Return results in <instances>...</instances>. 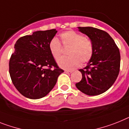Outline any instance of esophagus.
<instances>
[{
	"instance_id": "esophagus-1",
	"label": "esophagus",
	"mask_w": 129,
	"mask_h": 129,
	"mask_svg": "<svg viewBox=\"0 0 129 129\" xmlns=\"http://www.w3.org/2000/svg\"><path fill=\"white\" fill-rule=\"evenodd\" d=\"M65 73H67V74H70V73H72V71H68V70H66V71H65Z\"/></svg>"
}]
</instances>
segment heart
Masks as SVG:
<instances>
[{
	"mask_svg": "<svg viewBox=\"0 0 129 129\" xmlns=\"http://www.w3.org/2000/svg\"><path fill=\"white\" fill-rule=\"evenodd\" d=\"M63 46H70L68 51V57H62L58 60L60 68L67 70H73L79 66L80 62L86 63L91 59L93 54V44L87 37L73 30L63 32L59 35ZM49 49L52 56L58 59L62 53L61 44L54 38L49 43Z\"/></svg>",
	"mask_w": 129,
	"mask_h": 129,
	"instance_id": "1",
	"label": "heart"
}]
</instances>
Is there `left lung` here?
<instances>
[{
  "mask_svg": "<svg viewBox=\"0 0 129 129\" xmlns=\"http://www.w3.org/2000/svg\"><path fill=\"white\" fill-rule=\"evenodd\" d=\"M93 44V54L88 65L80 71L82 79L75 86L88 96L105 92L117 79L120 69L119 50L110 35L92 27H78Z\"/></svg>",
  "mask_w": 129,
  "mask_h": 129,
  "instance_id": "1",
  "label": "left lung"
}]
</instances>
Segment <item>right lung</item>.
<instances>
[{
  "mask_svg": "<svg viewBox=\"0 0 129 129\" xmlns=\"http://www.w3.org/2000/svg\"><path fill=\"white\" fill-rule=\"evenodd\" d=\"M56 33V29L37 31L16 41L10 59L9 73L16 89L26 98L39 99L46 96L63 72L49 49Z\"/></svg>",
  "mask_w": 129,
  "mask_h": 129,
  "instance_id": "obj_1",
  "label": "right lung"
}]
</instances>
